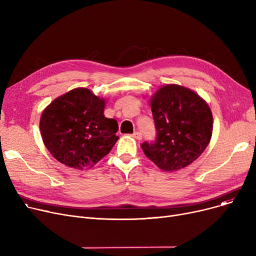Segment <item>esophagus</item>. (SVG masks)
Listing matches in <instances>:
<instances>
[{
	"mask_svg": "<svg viewBox=\"0 0 256 256\" xmlns=\"http://www.w3.org/2000/svg\"><path fill=\"white\" fill-rule=\"evenodd\" d=\"M132 137L137 139V140H141L142 139V134L140 132H135L132 134Z\"/></svg>",
	"mask_w": 256,
	"mask_h": 256,
	"instance_id": "1",
	"label": "esophagus"
}]
</instances>
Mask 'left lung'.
I'll return each mask as SVG.
<instances>
[{
	"mask_svg": "<svg viewBox=\"0 0 256 256\" xmlns=\"http://www.w3.org/2000/svg\"><path fill=\"white\" fill-rule=\"evenodd\" d=\"M150 109L156 140L141 144L145 156L164 171L189 166L212 138V114L208 102L189 88L168 84L152 96Z\"/></svg>",
	"mask_w": 256,
	"mask_h": 256,
	"instance_id": "8db88e82",
	"label": "left lung"
}]
</instances>
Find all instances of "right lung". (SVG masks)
Segmentation results:
<instances>
[{
  "label": "right lung",
  "instance_id": "obj_1",
  "mask_svg": "<svg viewBox=\"0 0 256 256\" xmlns=\"http://www.w3.org/2000/svg\"><path fill=\"white\" fill-rule=\"evenodd\" d=\"M104 98L76 88L54 100L40 117L39 128L50 154L70 168H91L119 139L118 124L104 115Z\"/></svg>",
  "mask_w": 256,
  "mask_h": 256
}]
</instances>
